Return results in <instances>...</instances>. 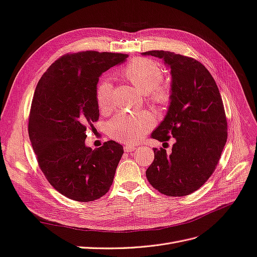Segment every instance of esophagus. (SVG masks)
I'll use <instances>...</instances> for the list:
<instances>
[{"instance_id":"esophagus-1","label":"esophagus","mask_w":257,"mask_h":257,"mask_svg":"<svg viewBox=\"0 0 257 257\" xmlns=\"http://www.w3.org/2000/svg\"><path fill=\"white\" fill-rule=\"evenodd\" d=\"M136 149H137L136 145H133V144H126L123 146L124 152H134Z\"/></svg>"}]
</instances>
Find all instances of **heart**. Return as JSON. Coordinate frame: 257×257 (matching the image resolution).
Here are the masks:
<instances>
[{
	"label": "heart",
	"mask_w": 257,
	"mask_h": 257,
	"mask_svg": "<svg viewBox=\"0 0 257 257\" xmlns=\"http://www.w3.org/2000/svg\"><path fill=\"white\" fill-rule=\"evenodd\" d=\"M121 75L137 87L146 99L155 106H165L170 101V90L161 84L164 72L160 65L148 58H137L121 70ZM96 101L101 112H107L112 107V84L103 79L97 85ZM154 117L149 112L128 113L119 112L109 121L108 136L116 141L134 144L153 127Z\"/></svg>",
	"instance_id": "heart-1"
}]
</instances>
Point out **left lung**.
<instances>
[{
	"label": "left lung",
	"instance_id": "1",
	"mask_svg": "<svg viewBox=\"0 0 257 257\" xmlns=\"http://www.w3.org/2000/svg\"><path fill=\"white\" fill-rule=\"evenodd\" d=\"M163 59L171 70L170 105L152 138L175 139L172 153L153 149L155 158L146 170L150 184L159 193L181 197L208 181L227 140V120L221 93L203 64L193 58L165 50L142 53Z\"/></svg>",
	"mask_w": 257,
	"mask_h": 257
}]
</instances>
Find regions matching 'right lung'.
I'll use <instances>...</instances> for the list:
<instances>
[{
    "mask_svg": "<svg viewBox=\"0 0 257 257\" xmlns=\"http://www.w3.org/2000/svg\"><path fill=\"white\" fill-rule=\"evenodd\" d=\"M127 57L94 50L67 54L35 88L28 126L32 148L50 185L72 200L99 199L113 183L122 146L107 141L96 150L87 148L86 129L99 119V77Z\"/></svg>",
    "mask_w": 257,
    "mask_h": 257,
    "instance_id": "right-lung-1",
    "label": "right lung"
}]
</instances>
